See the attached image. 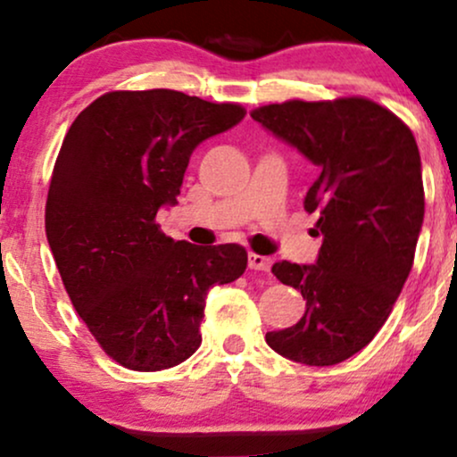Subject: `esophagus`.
<instances>
[{"label": "esophagus", "mask_w": 457, "mask_h": 457, "mask_svg": "<svg viewBox=\"0 0 457 457\" xmlns=\"http://www.w3.org/2000/svg\"><path fill=\"white\" fill-rule=\"evenodd\" d=\"M248 268H251V270H259V271H270V268H271V259H270V257H263V255H255V253H251V255H248Z\"/></svg>", "instance_id": "esophagus-1"}]
</instances>
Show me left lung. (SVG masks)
Returning <instances> with one entry per match:
<instances>
[{
	"instance_id": "obj_1",
	"label": "left lung",
	"mask_w": 457,
	"mask_h": 457,
	"mask_svg": "<svg viewBox=\"0 0 457 457\" xmlns=\"http://www.w3.org/2000/svg\"><path fill=\"white\" fill-rule=\"evenodd\" d=\"M251 118L319 166L303 209L319 212L316 263H274L302 291L297 325L265 333L288 361L337 365L375 337L413 265L424 183L418 143L395 113L369 99L287 101Z\"/></svg>"
}]
</instances>
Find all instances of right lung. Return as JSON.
<instances>
[{
    "instance_id": "right-lung-1",
    "label": "right lung",
    "mask_w": 457,
    "mask_h": 457,
    "mask_svg": "<svg viewBox=\"0 0 457 457\" xmlns=\"http://www.w3.org/2000/svg\"><path fill=\"white\" fill-rule=\"evenodd\" d=\"M234 103L177 90L107 92L75 118L56 158L46 236L73 308L115 362L160 371L200 348L209 288L240 278V245L160 232L194 149L242 122Z\"/></svg>"
}]
</instances>
